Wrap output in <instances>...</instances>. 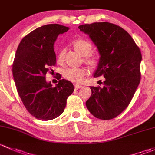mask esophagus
Returning <instances> with one entry per match:
<instances>
[{
    "mask_svg": "<svg viewBox=\"0 0 155 155\" xmlns=\"http://www.w3.org/2000/svg\"><path fill=\"white\" fill-rule=\"evenodd\" d=\"M82 87V86L80 85V84H75L74 85V88H75V89H79L80 88H81Z\"/></svg>",
    "mask_w": 155,
    "mask_h": 155,
    "instance_id": "obj_1",
    "label": "esophagus"
}]
</instances>
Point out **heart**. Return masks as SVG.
Listing matches in <instances>:
<instances>
[{
	"label": "heart",
	"instance_id": "b5f03b06",
	"mask_svg": "<svg viewBox=\"0 0 155 155\" xmlns=\"http://www.w3.org/2000/svg\"><path fill=\"white\" fill-rule=\"evenodd\" d=\"M74 47L76 51L83 57H87L92 53L93 46L92 43L85 39H80L76 40L74 43ZM64 57V51H62L59 54L58 62L62 63ZM87 62L91 66H94L95 64V61L92 58H87ZM86 69L84 68H66L63 71V77L68 81L74 83H80L83 81L84 76L86 74Z\"/></svg>",
	"mask_w": 155,
	"mask_h": 155
}]
</instances>
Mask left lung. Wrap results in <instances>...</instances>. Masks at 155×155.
Wrapping results in <instances>:
<instances>
[{"label":"left lung","mask_w":155,"mask_h":155,"mask_svg":"<svg viewBox=\"0 0 155 155\" xmlns=\"http://www.w3.org/2000/svg\"><path fill=\"white\" fill-rule=\"evenodd\" d=\"M78 28L89 35L99 53L94 78H104L103 87H90L86 106L98 119H113L128 106L140 84L141 52L130 34L116 25L95 22Z\"/></svg>","instance_id":"1"}]
</instances>
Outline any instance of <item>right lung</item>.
Returning a JSON list of instances; mask_svg holds the SVG:
<instances>
[{
	"label": "right lung",
	"mask_w": 155,
	"mask_h": 155,
	"mask_svg": "<svg viewBox=\"0 0 155 155\" xmlns=\"http://www.w3.org/2000/svg\"><path fill=\"white\" fill-rule=\"evenodd\" d=\"M68 30L57 24L39 27L22 39L15 53L12 75L17 91L28 112L39 120H51L61 115L74 89L67 80H60L55 87L45 80L49 66L57 62L54 42Z\"/></svg>",
	"instance_id": "right-lung-1"
}]
</instances>
